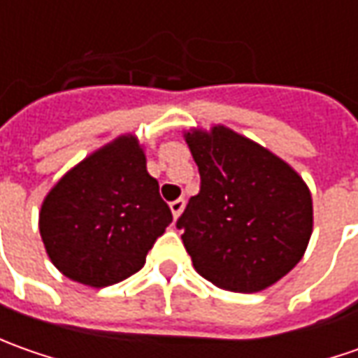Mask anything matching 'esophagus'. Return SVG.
Returning a JSON list of instances; mask_svg holds the SVG:
<instances>
[{
  "label": "esophagus",
  "mask_w": 358,
  "mask_h": 358,
  "mask_svg": "<svg viewBox=\"0 0 358 358\" xmlns=\"http://www.w3.org/2000/svg\"><path fill=\"white\" fill-rule=\"evenodd\" d=\"M183 209H185V199H177V201H173L171 203V213L173 217L177 219L179 215L183 213Z\"/></svg>",
  "instance_id": "34e87169"
}]
</instances>
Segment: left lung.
I'll use <instances>...</instances> for the list:
<instances>
[{
    "label": "left lung",
    "instance_id": "8db88e82",
    "mask_svg": "<svg viewBox=\"0 0 358 358\" xmlns=\"http://www.w3.org/2000/svg\"><path fill=\"white\" fill-rule=\"evenodd\" d=\"M201 175L177 227L193 267L215 287L259 293L307 251L313 199L303 177L225 125L185 131Z\"/></svg>",
    "mask_w": 358,
    "mask_h": 358
}]
</instances>
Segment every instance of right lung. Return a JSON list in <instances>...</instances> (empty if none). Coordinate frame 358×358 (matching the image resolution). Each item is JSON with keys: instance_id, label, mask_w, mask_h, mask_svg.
Returning a JSON list of instances; mask_svg holds the SVG:
<instances>
[{"instance_id": "obj_1", "label": "right lung", "mask_w": 358, "mask_h": 358, "mask_svg": "<svg viewBox=\"0 0 358 358\" xmlns=\"http://www.w3.org/2000/svg\"><path fill=\"white\" fill-rule=\"evenodd\" d=\"M171 221L157 179L147 173L143 147L125 133L51 187L41 203L39 233L59 273L101 289L143 267Z\"/></svg>"}]
</instances>
